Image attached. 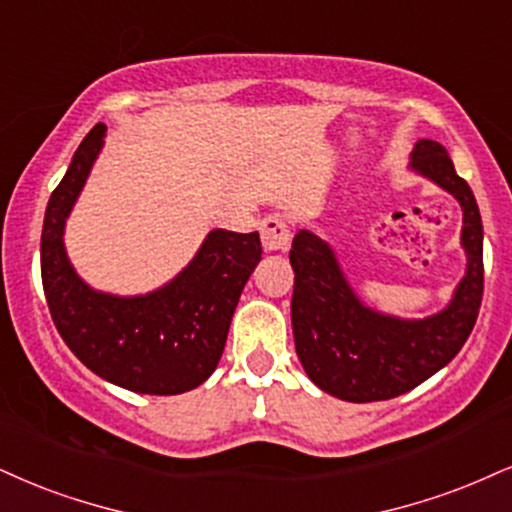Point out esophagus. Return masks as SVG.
<instances>
[{
	"instance_id": "esophagus-1",
	"label": "esophagus",
	"mask_w": 512,
	"mask_h": 512,
	"mask_svg": "<svg viewBox=\"0 0 512 512\" xmlns=\"http://www.w3.org/2000/svg\"><path fill=\"white\" fill-rule=\"evenodd\" d=\"M261 242L266 251H285L289 244V225L282 216H266L261 220Z\"/></svg>"
}]
</instances>
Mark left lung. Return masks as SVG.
<instances>
[{
  "mask_svg": "<svg viewBox=\"0 0 512 512\" xmlns=\"http://www.w3.org/2000/svg\"><path fill=\"white\" fill-rule=\"evenodd\" d=\"M410 166L451 192L463 206L468 273L446 311L425 320L380 315L356 299L323 239L299 230L289 251L296 356L306 375L337 399L387 401L415 389L463 349L482 306V218L475 194L439 142L415 144Z\"/></svg>",
  "mask_w": 512,
  "mask_h": 512,
  "instance_id": "8db88e82",
  "label": "left lung"
}]
</instances>
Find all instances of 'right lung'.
<instances>
[{"instance_id": "right-lung-1", "label": "right lung", "mask_w": 512, "mask_h": 512, "mask_svg": "<svg viewBox=\"0 0 512 512\" xmlns=\"http://www.w3.org/2000/svg\"><path fill=\"white\" fill-rule=\"evenodd\" d=\"M94 125L49 197L42 225V287L61 339L99 377L137 394H182L211 377L223 356L239 294L261 261L258 232L213 230L170 285L121 299L94 292L75 275L63 225L99 149Z\"/></svg>"}]
</instances>
